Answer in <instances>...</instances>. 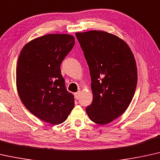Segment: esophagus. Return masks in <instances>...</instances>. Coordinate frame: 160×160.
Returning <instances> with one entry per match:
<instances>
[{"mask_svg": "<svg viewBox=\"0 0 160 160\" xmlns=\"http://www.w3.org/2000/svg\"><path fill=\"white\" fill-rule=\"evenodd\" d=\"M80 95V91H78V92H77V93H75V97L76 99H77V100L79 99Z\"/></svg>", "mask_w": 160, "mask_h": 160, "instance_id": "obj_1", "label": "esophagus"}]
</instances>
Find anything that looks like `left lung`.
<instances>
[{"label":"left lung","mask_w":160,"mask_h":160,"mask_svg":"<svg viewBox=\"0 0 160 160\" xmlns=\"http://www.w3.org/2000/svg\"><path fill=\"white\" fill-rule=\"evenodd\" d=\"M89 67L93 102L85 108L93 122L106 125L123 114L136 92L137 67L125 42L103 31L75 34Z\"/></svg>","instance_id":"left-lung-1"}]
</instances>
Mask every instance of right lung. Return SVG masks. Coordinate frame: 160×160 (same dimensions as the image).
Returning <instances> with one entry per match:
<instances>
[{
  "label": "right lung",
  "instance_id": "add662e5",
  "mask_svg": "<svg viewBox=\"0 0 160 160\" xmlns=\"http://www.w3.org/2000/svg\"><path fill=\"white\" fill-rule=\"evenodd\" d=\"M74 45L72 35H46L26 44L18 58L16 82L20 99L31 113L53 125L64 122L75 107L60 69Z\"/></svg>",
  "mask_w": 160,
  "mask_h": 160
}]
</instances>
